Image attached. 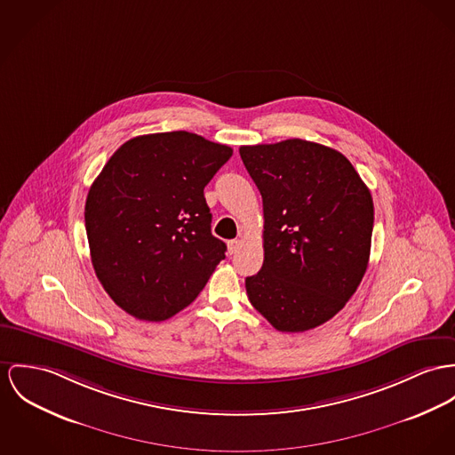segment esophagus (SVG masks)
<instances>
[{
  "label": "esophagus",
  "instance_id": "34e87169",
  "mask_svg": "<svg viewBox=\"0 0 455 455\" xmlns=\"http://www.w3.org/2000/svg\"><path fill=\"white\" fill-rule=\"evenodd\" d=\"M227 245H228V252H230V254H235V252L241 249L243 243H241L239 239H232V241L227 243Z\"/></svg>",
  "mask_w": 455,
  "mask_h": 455
}]
</instances>
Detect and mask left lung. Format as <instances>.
<instances>
[{
  "mask_svg": "<svg viewBox=\"0 0 455 455\" xmlns=\"http://www.w3.org/2000/svg\"><path fill=\"white\" fill-rule=\"evenodd\" d=\"M247 173L263 197L261 270L245 279L251 305L280 332L331 320L369 265L372 196L338 150L291 139L243 145Z\"/></svg>",
  "mask_w": 455,
  "mask_h": 455,
  "instance_id": "obj_1",
  "label": "left lung"
}]
</instances>
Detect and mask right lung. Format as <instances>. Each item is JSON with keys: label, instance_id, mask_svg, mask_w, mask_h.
Instances as JSON below:
<instances>
[{"label": "right lung", "instance_id": "right-lung-1", "mask_svg": "<svg viewBox=\"0 0 455 455\" xmlns=\"http://www.w3.org/2000/svg\"><path fill=\"white\" fill-rule=\"evenodd\" d=\"M228 145L188 132L123 143L90 187L84 225L95 274L126 314L161 322L204 289L227 245L211 234L204 187Z\"/></svg>", "mask_w": 455, "mask_h": 455}]
</instances>
